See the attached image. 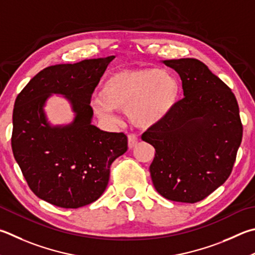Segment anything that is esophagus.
Here are the masks:
<instances>
[{
    "instance_id": "34e87169",
    "label": "esophagus",
    "mask_w": 255,
    "mask_h": 255,
    "mask_svg": "<svg viewBox=\"0 0 255 255\" xmlns=\"http://www.w3.org/2000/svg\"><path fill=\"white\" fill-rule=\"evenodd\" d=\"M138 142V138L136 135H133V133H129L128 135V147L129 148H133Z\"/></svg>"
}]
</instances>
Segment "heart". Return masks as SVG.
Here are the masks:
<instances>
[{
  "label": "heart",
  "mask_w": 255,
  "mask_h": 255,
  "mask_svg": "<svg viewBox=\"0 0 255 255\" xmlns=\"http://www.w3.org/2000/svg\"><path fill=\"white\" fill-rule=\"evenodd\" d=\"M179 91L177 79L165 70H120L106 78L100 97H95L91 106L97 115L108 119L114 118V109H126L130 123L145 128L160 122L170 112Z\"/></svg>",
  "instance_id": "obj_1"
}]
</instances>
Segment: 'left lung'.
I'll list each match as a JSON object with an SVG mask.
<instances>
[{"instance_id":"8db88e82","label":"left lung","mask_w":255,"mask_h":255,"mask_svg":"<svg viewBox=\"0 0 255 255\" xmlns=\"http://www.w3.org/2000/svg\"><path fill=\"white\" fill-rule=\"evenodd\" d=\"M182 79L184 98L142 133L155 148L152 184L169 201L196 203L232 173L243 126L232 90L197 59L165 60Z\"/></svg>"}]
</instances>
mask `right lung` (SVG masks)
<instances>
[{
    "label": "right lung",
    "mask_w": 255,
    "mask_h": 255,
    "mask_svg": "<svg viewBox=\"0 0 255 255\" xmlns=\"http://www.w3.org/2000/svg\"><path fill=\"white\" fill-rule=\"evenodd\" d=\"M114 59L48 67L16 97L13 155L31 191L50 204L78 208L98 200L108 185L110 166L127 150L124 132L91 125V95ZM52 93L71 101L76 116L70 125L52 128L46 122L43 107Z\"/></svg>",
    "instance_id": "right-lung-1"
}]
</instances>
